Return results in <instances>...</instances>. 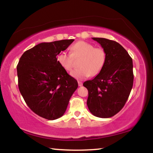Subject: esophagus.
Listing matches in <instances>:
<instances>
[{
  "instance_id": "esophagus-1",
  "label": "esophagus",
  "mask_w": 153,
  "mask_h": 153,
  "mask_svg": "<svg viewBox=\"0 0 153 153\" xmlns=\"http://www.w3.org/2000/svg\"><path fill=\"white\" fill-rule=\"evenodd\" d=\"M82 82H80V81H78V86H82Z\"/></svg>"
}]
</instances>
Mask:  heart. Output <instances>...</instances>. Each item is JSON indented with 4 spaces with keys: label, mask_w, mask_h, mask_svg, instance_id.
<instances>
[{
    "label": "heart",
    "mask_w": 153,
    "mask_h": 153,
    "mask_svg": "<svg viewBox=\"0 0 153 153\" xmlns=\"http://www.w3.org/2000/svg\"><path fill=\"white\" fill-rule=\"evenodd\" d=\"M71 53L63 51L59 54L57 61L60 65L67 71L72 70L74 59H80L79 68L71 73L74 78L82 80L90 76H95L102 71L104 67L107 55L102 48L94 46L84 41H79L71 46Z\"/></svg>",
    "instance_id": "obj_1"
}]
</instances>
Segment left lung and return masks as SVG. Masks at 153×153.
Returning <instances> with one entry per match:
<instances>
[{
  "label": "left lung",
  "instance_id": "left-lung-1",
  "mask_svg": "<svg viewBox=\"0 0 153 153\" xmlns=\"http://www.w3.org/2000/svg\"><path fill=\"white\" fill-rule=\"evenodd\" d=\"M104 49L107 60L102 71L83 85L88 90L87 105L92 115L100 118L113 117L121 110L133 86L132 59L115 41L92 38Z\"/></svg>",
  "mask_w": 153,
  "mask_h": 153
}]
</instances>
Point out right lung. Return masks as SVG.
I'll use <instances>...</instances> for the list:
<instances>
[{"mask_svg": "<svg viewBox=\"0 0 153 153\" xmlns=\"http://www.w3.org/2000/svg\"><path fill=\"white\" fill-rule=\"evenodd\" d=\"M74 40L42 42L25 52L17 66L18 86L33 112L48 120L65 112L77 88L76 79L59 65L57 56Z\"/></svg>", "mask_w": 153, "mask_h": 153, "instance_id": "1", "label": "right lung"}]
</instances>
